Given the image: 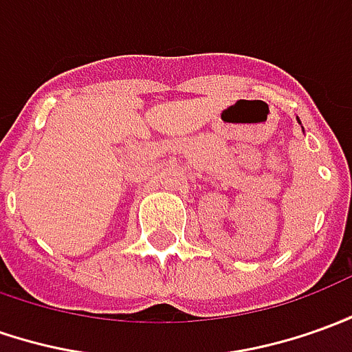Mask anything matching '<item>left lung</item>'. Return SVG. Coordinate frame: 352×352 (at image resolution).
I'll list each match as a JSON object with an SVG mask.
<instances>
[{"instance_id":"left-lung-1","label":"left lung","mask_w":352,"mask_h":352,"mask_svg":"<svg viewBox=\"0 0 352 352\" xmlns=\"http://www.w3.org/2000/svg\"><path fill=\"white\" fill-rule=\"evenodd\" d=\"M296 121H298V123H300V119H298V117H296Z\"/></svg>"}]
</instances>
